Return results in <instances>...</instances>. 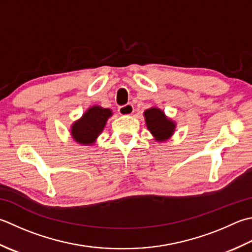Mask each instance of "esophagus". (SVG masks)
<instances>
[{"mask_svg":"<svg viewBox=\"0 0 252 252\" xmlns=\"http://www.w3.org/2000/svg\"><path fill=\"white\" fill-rule=\"evenodd\" d=\"M118 111H119L121 116H130L134 111V108H133L131 103H126V105H123L118 108Z\"/></svg>","mask_w":252,"mask_h":252,"instance_id":"34e87169","label":"esophagus"}]
</instances>
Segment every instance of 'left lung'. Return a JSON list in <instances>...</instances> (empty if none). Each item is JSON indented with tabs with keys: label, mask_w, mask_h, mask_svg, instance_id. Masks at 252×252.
Listing matches in <instances>:
<instances>
[{
	"label": "left lung",
	"mask_w": 252,
	"mask_h": 252,
	"mask_svg": "<svg viewBox=\"0 0 252 252\" xmlns=\"http://www.w3.org/2000/svg\"><path fill=\"white\" fill-rule=\"evenodd\" d=\"M146 126L157 141H165L171 136L175 123L167 119L165 113L157 108H151L144 112Z\"/></svg>",
	"instance_id": "left-lung-1"
}]
</instances>
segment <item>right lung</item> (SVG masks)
Listing matches in <instances>:
<instances>
[{
  "label": "right lung",
  "instance_id": "add662e5",
  "mask_svg": "<svg viewBox=\"0 0 252 252\" xmlns=\"http://www.w3.org/2000/svg\"><path fill=\"white\" fill-rule=\"evenodd\" d=\"M112 115L110 109L94 106L84 113L82 119L72 126V136L81 144L91 145L106 126L108 118Z\"/></svg>",
  "mask_w": 252,
  "mask_h": 252
}]
</instances>
